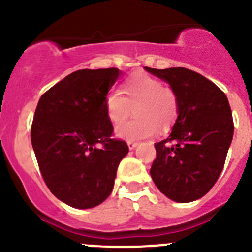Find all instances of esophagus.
Here are the masks:
<instances>
[{"mask_svg":"<svg viewBox=\"0 0 252 252\" xmlns=\"http://www.w3.org/2000/svg\"><path fill=\"white\" fill-rule=\"evenodd\" d=\"M136 146H138V142H135V141H128V147H129V150H134Z\"/></svg>","mask_w":252,"mask_h":252,"instance_id":"1","label":"esophagus"}]
</instances>
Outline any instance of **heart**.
Wrapping results in <instances>:
<instances>
[{"label": "heart", "mask_w": 252, "mask_h": 252, "mask_svg": "<svg viewBox=\"0 0 252 252\" xmlns=\"http://www.w3.org/2000/svg\"><path fill=\"white\" fill-rule=\"evenodd\" d=\"M123 95L118 89L108 91L105 111L108 121L122 123L130 116L135 117L116 128V135L124 140H141L156 135L158 128L168 130L179 114V101L171 88L163 86L159 79L145 73L126 79Z\"/></svg>", "instance_id": "obj_1"}]
</instances>
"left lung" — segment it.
I'll return each instance as SVG.
<instances>
[{
  "instance_id": "left-lung-1",
  "label": "left lung",
  "mask_w": 252,
  "mask_h": 252,
  "mask_svg": "<svg viewBox=\"0 0 252 252\" xmlns=\"http://www.w3.org/2000/svg\"><path fill=\"white\" fill-rule=\"evenodd\" d=\"M146 70L167 81L179 101L171 134L155 144L150 174L168 199L195 201L210 191L224 166L234 133L229 102L217 85L194 70Z\"/></svg>"
}]
</instances>
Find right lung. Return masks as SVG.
Here are the masks:
<instances>
[{"instance_id":"obj_1","label":"right lung","mask_w":252,"mask_h":252,"mask_svg":"<svg viewBox=\"0 0 252 252\" xmlns=\"http://www.w3.org/2000/svg\"><path fill=\"white\" fill-rule=\"evenodd\" d=\"M121 70L81 69L46 91L37 103L32 144L50 191L74 208H91L112 192L126 142L112 139L105 98Z\"/></svg>"}]
</instances>
